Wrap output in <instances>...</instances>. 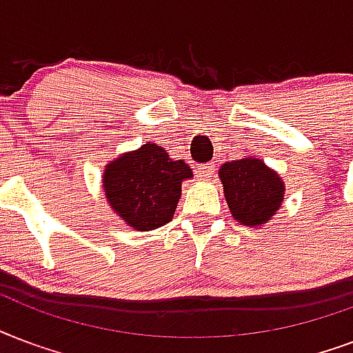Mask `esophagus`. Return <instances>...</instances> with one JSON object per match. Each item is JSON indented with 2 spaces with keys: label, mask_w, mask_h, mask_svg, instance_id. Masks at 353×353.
Listing matches in <instances>:
<instances>
[{
  "label": "esophagus",
  "mask_w": 353,
  "mask_h": 353,
  "mask_svg": "<svg viewBox=\"0 0 353 353\" xmlns=\"http://www.w3.org/2000/svg\"><path fill=\"white\" fill-rule=\"evenodd\" d=\"M214 173H215L214 163H204V165H199V169H196V174H199L202 180H210L212 176H214Z\"/></svg>",
  "instance_id": "34e87169"
}]
</instances>
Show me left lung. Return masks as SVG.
<instances>
[{
	"mask_svg": "<svg viewBox=\"0 0 353 353\" xmlns=\"http://www.w3.org/2000/svg\"><path fill=\"white\" fill-rule=\"evenodd\" d=\"M219 179L232 217L243 226L270 223L285 196V182L259 158L245 157L223 163Z\"/></svg>",
	"mask_w": 353,
	"mask_h": 353,
	"instance_id": "8db88e82",
	"label": "left lung"
}]
</instances>
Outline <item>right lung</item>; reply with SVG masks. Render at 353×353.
<instances>
[{"label":"right lung","mask_w":353,"mask_h":353,"mask_svg":"<svg viewBox=\"0 0 353 353\" xmlns=\"http://www.w3.org/2000/svg\"><path fill=\"white\" fill-rule=\"evenodd\" d=\"M188 179H193V171L184 160H173L162 145L147 141L106 163L103 190L125 225L149 232L173 219Z\"/></svg>","instance_id":"1"}]
</instances>
